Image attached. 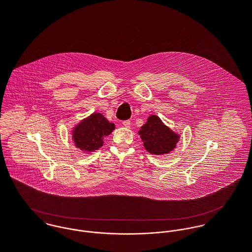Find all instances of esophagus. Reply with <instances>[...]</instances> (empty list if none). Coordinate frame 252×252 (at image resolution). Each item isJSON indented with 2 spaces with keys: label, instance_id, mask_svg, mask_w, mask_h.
Returning a JSON list of instances; mask_svg holds the SVG:
<instances>
[{
  "label": "esophagus",
  "instance_id": "esophagus-1",
  "mask_svg": "<svg viewBox=\"0 0 252 252\" xmlns=\"http://www.w3.org/2000/svg\"><path fill=\"white\" fill-rule=\"evenodd\" d=\"M122 125H123L125 128H130V126H131V121H129V120L123 121V122H122Z\"/></svg>",
  "mask_w": 252,
  "mask_h": 252
}]
</instances>
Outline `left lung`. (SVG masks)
<instances>
[{
  "instance_id": "obj_1",
  "label": "left lung",
  "mask_w": 252,
  "mask_h": 252,
  "mask_svg": "<svg viewBox=\"0 0 252 252\" xmlns=\"http://www.w3.org/2000/svg\"><path fill=\"white\" fill-rule=\"evenodd\" d=\"M139 135L145 149L153 155H164L173 151L180 136L166 126L157 115H150L141 127Z\"/></svg>"
}]
</instances>
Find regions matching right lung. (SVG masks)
I'll return each instance as SVG.
<instances>
[{"label":"right lung","instance_id":"add662e5","mask_svg":"<svg viewBox=\"0 0 252 252\" xmlns=\"http://www.w3.org/2000/svg\"><path fill=\"white\" fill-rule=\"evenodd\" d=\"M115 129L100 112H93L81 120L72 129V139L75 147L90 153L98 150L104 144V139Z\"/></svg>","mask_w":252,"mask_h":252}]
</instances>
